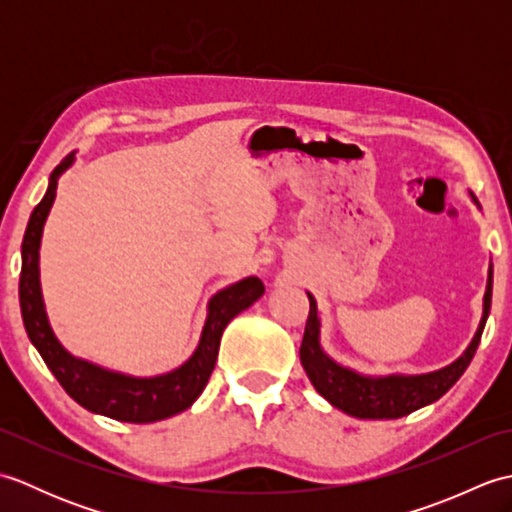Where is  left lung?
I'll list each match as a JSON object with an SVG mask.
<instances>
[{
	"instance_id": "8db88e82",
	"label": "left lung",
	"mask_w": 512,
	"mask_h": 512,
	"mask_svg": "<svg viewBox=\"0 0 512 512\" xmlns=\"http://www.w3.org/2000/svg\"><path fill=\"white\" fill-rule=\"evenodd\" d=\"M471 200L480 206L475 195L469 191ZM493 297V262L488 264L486 292L482 303V319L477 325L473 341L466 347L464 354L447 367L436 369L429 374H389V376H367L356 372L352 367L336 363L332 356L325 354L321 345V317L317 301L308 292L310 314L301 341V365L306 369L314 389L330 402L332 407L341 409L347 416L363 420H394L420 407L442 398L447 391L458 383L464 369L473 361V354L480 345L484 325L491 312Z\"/></svg>"
}]
</instances>
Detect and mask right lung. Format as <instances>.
<instances>
[{
	"label": "right lung",
	"instance_id": "add662e5",
	"mask_svg": "<svg viewBox=\"0 0 512 512\" xmlns=\"http://www.w3.org/2000/svg\"><path fill=\"white\" fill-rule=\"evenodd\" d=\"M72 162L74 151L50 173L48 191L32 211L24 244H21L19 306L28 339L37 347L54 378L68 391V396L88 411L136 424L171 418L198 400L215 367L224 328L239 312L253 306L264 295V284L257 277H246L215 292L206 306V321L198 347L187 361L167 374L129 376L70 354L50 328L39 281V248L43 224L57 198L59 178L72 167Z\"/></svg>",
	"mask_w": 512,
	"mask_h": 512
}]
</instances>
